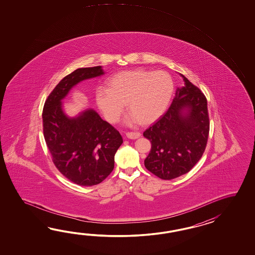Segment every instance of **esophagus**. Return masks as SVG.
I'll list each match as a JSON object with an SVG mask.
<instances>
[{"mask_svg": "<svg viewBox=\"0 0 255 255\" xmlns=\"http://www.w3.org/2000/svg\"><path fill=\"white\" fill-rule=\"evenodd\" d=\"M141 133L140 132H138V131H128V132L127 133V136L129 137V138H132V139L137 138V137H139Z\"/></svg>", "mask_w": 255, "mask_h": 255, "instance_id": "obj_1", "label": "esophagus"}]
</instances>
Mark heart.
<instances>
[{"label":"heart","mask_w":255,"mask_h":255,"mask_svg":"<svg viewBox=\"0 0 255 255\" xmlns=\"http://www.w3.org/2000/svg\"><path fill=\"white\" fill-rule=\"evenodd\" d=\"M174 81L166 71H124L112 76L108 88H98L96 98L105 117L114 121L128 104V117L146 125L158 119L173 97Z\"/></svg>","instance_id":"b5f03b06"}]
</instances>
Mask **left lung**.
Listing matches in <instances>:
<instances>
[{"instance_id":"obj_1","label":"left lung","mask_w":255,"mask_h":255,"mask_svg":"<svg viewBox=\"0 0 255 255\" xmlns=\"http://www.w3.org/2000/svg\"><path fill=\"white\" fill-rule=\"evenodd\" d=\"M182 77L185 86L177 89L167 112L143 133L151 143L145 167L162 179H175L189 172L202 157L209 138L206 97Z\"/></svg>"}]
</instances>
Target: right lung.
<instances>
[{
    "mask_svg": "<svg viewBox=\"0 0 255 255\" xmlns=\"http://www.w3.org/2000/svg\"><path fill=\"white\" fill-rule=\"evenodd\" d=\"M103 74L101 66L76 69L54 87L43 106V136L52 161L66 179L80 186L99 184L109 177L123 139L119 130L93 109L67 118L61 100L79 82Z\"/></svg>",
    "mask_w": 255,
    "mask_h": 255,
    "instance_id": "obj_1",
    "label": "right lung"
}]
</instances>
